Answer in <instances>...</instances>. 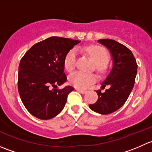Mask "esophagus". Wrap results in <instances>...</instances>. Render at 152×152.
Returning <instances> with one entry per match:
<instances>
[{
	"label": "esophagus",
	"mask_w": 152,
	"mask_h": 152,
	"mask_svg": "<svg viewBox=\"0 0 152 152\" xmlns=\"http://www.w3.org/2000/svg\"><path fill=\"white\" fill-rule=\"evenodd\" d=\"M76 90H77V91H79V93H82V94H85V93H87V91H86V90H82V89L76 88Z\"/></svg>",
	"instance_id": "1"
}]
</instances>
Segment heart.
Wrapping results in <instances>:
<instances>
[{
  "label": "heart",
  "instance_id": "obj_1",
  "mask_svg": "<svg viewBox=\"0 0 152 152\" xmlns=\"http://www.w3.org/2000/svg\"><path fill=\"white\" fill-rule=\"evenodd\" d=\"M85 51L90 56L96 65L97 70H103L105 67V62L107 60V54L102 48L90 45L85 48ZM77 59L76 49L69 50L64 59V66L68 72L74 70ZM96 81V76L93 73H84L82 72H75L69 76V82L74 87L79 89H85L94 83Z\"/></svg>",
  "mask_w": 152,
  "mask_h": 152
}]
</instances>
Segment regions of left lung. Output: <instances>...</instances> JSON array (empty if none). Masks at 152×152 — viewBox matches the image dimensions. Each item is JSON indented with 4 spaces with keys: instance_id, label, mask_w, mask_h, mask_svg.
I'll return each instance as SVG.
<instances>
[{
    "instance_id": "1",
    "label": "left lung",
    "mask_w": 152,
    "mask_h": 152,
    "mask_svg": "<svg viewBox=\"0 0 152 152\" xmlns=\"http://www.w3.org/2000/svg\"><path fill=\"white\" fill-rule=\"evenodd\" d=\"M98 42L110 50L113 67L101 87L109 88L104 93L96 90L97 102L89 107L99 114L107 115L118 110L126 102L134 87L137 65L133 53L125 45L110 39H99Z\"/></svg>"
}]
</instances>
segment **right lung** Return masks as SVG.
<instances>
[{
	"label": "right lung",
	"mask_w": 152,
	"mask_h": 152,
	"mask_svg": "<svg viewBox=\"0 0 152 152\" xmlns=\"http://www.w3.org/2000/svg\"><path fill=\"white\" fill-rule=\"evenodd\" d=\"M81 41L51 37L37 42L25 53L18 68V91L26 110L37 118L48 120L61 113L71 86L57 89L67 81L64 59Z\"/></svg>",
	"instance_id": "add662e5"
}]
</instances>
